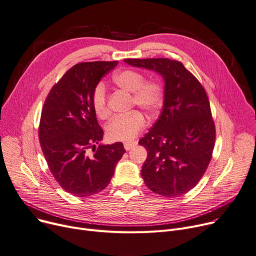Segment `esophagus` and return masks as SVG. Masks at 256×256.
<instances>
[{
    "mask_svg": "<svg viewBox=\"0 0 256 256\" xmlns=\"http://www.w3.org/2000/svg\"><path fill=\"white\" fill-rule=\"evenodd\" d=\"M136 145H137V142H134V141H132V142H124V149H126V151L130 150V149L134 148Z\"/></svg>",
    "mask_w": 256,
    "mask_h": 256,
    "instance_id": "obj_1",
    "label": "esophagus"
}]
</instances>
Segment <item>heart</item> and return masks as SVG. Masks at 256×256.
Masks as SVG:
<instances>
[{"instance_id":"heart-1","label":"heart","mask_w":256,"mask_h":256,"mask_svg":"<svg viewBox=\"0 0 256 256\" xmlns=\"http://www.w3.org/2000/svg\"><path fill=\"white\" fill-rule=\"evenodd\" d=\"M144 75L134 70L119 71L113 76L118 88L132 94L134 104L149 114L160 110L164 102V88L158 80L144 81ZM108 96L106 85L98 82L92 92V102L96 114L100 118L108 117ZM146 126L143 114L132 111L128 115L114 117L106 126V136L110 141H128L134 139Z\"/></svg>"}]
</instances>
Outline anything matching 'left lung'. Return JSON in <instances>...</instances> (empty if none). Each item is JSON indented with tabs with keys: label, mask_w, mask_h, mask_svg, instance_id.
<instances>
[{
	"label": "left lung",
	"mask_w": 256,
	"mask_h": 256,
	"mask_svg": "<svg viewBox=\"0 0 256 256\" xmlns=\"http://www.w3.org/2000/svg\"><path fill=\"white\" fill-rule=\"evenodd\" d=\"M158 73L164 81L158 120L139 144L147 150L141 175L150 190L180 196L198 183L212 158L215 124L208 96L182 62L168 58H126Z\"/></svg>",
	"instance_id": "8db88e82"
}]
</instances>
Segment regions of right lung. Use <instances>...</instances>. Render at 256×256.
<instances>
[{
	"label": "right lung",
	"instance_id": "right-lung-1",
	"mask_svg": "<svg viewBox=\"0 0 256 256\" xmlns=\"http://www.w3.org/2000/svg\"><path fill=\"white\" fill-rule=\"evenodd\" d=\"M118 64L80 62L68 70L49 92L41 113L39 140L51 174L62 188L86 198L105 190L115 166L126 152L124 144H100L92 96L96 85ZM92 148L94 153L88 154Z\"/></svg>",
	"mask_w": 256,
	"mask_h": 256
}]
</instances>
